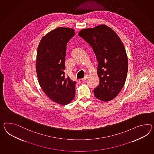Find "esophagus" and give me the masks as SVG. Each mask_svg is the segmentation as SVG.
Returning a JSON list of instances; mask_svg holds the SVG:
<instances>
[{
	"mask_svg": "<svg viewBox=\"0 0 154 154\" xmlns=\"http://www.w3.org/2000/svg\"><path fill=\"white\" fill-rule=\"evenodd\" d=\"M88 75H86L83 79H82V80L84 81V82H85V81H86L87 80V79H88Z\"/></svg>",
	"mask_w": 154,
	"mask_h": 154,
	"instance_id": "34e87169",
	"label": "esophagus"
}]
</instances>
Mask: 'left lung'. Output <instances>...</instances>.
<instances>
[{
  "instance_id": "8db88e82",
  "label": "left lung",
  "mask_w": 154,
  "mask_h": 154,
  "mask_svg": "<svg viewBox=\"0 0 154 154\" xmlns=\"http://www.w3.org/2000/svg\"><path fill=\"white\" fill-rule=\"evenodd\" d=\"M79 35L89 44L98 62V86L94 89L99 100L110 101L125 85L128 71V59L122 42L114 31L104 24L83 29Z\"/></svg>"
}]
</instances>
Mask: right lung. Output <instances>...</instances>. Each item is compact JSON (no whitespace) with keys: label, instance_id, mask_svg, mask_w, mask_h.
<instances>
[{"label":"right lung","instance_id":"right-lung-1","mask_svg":"<svg viewBox=\"0 0 154 154\" xmlns=\"http://www.w3.org/2000/svg\"><path fill=\"white\" fill-rule=\"evenodd\" d=\"M74 29L58 27L48 32L40 41L37 51L36 72L44 93L61 105L71 102L75 95V84L64 70L66 45L75 35Z\"/></svg>","mask_w":154,"mask_h":154}]
</instances>
